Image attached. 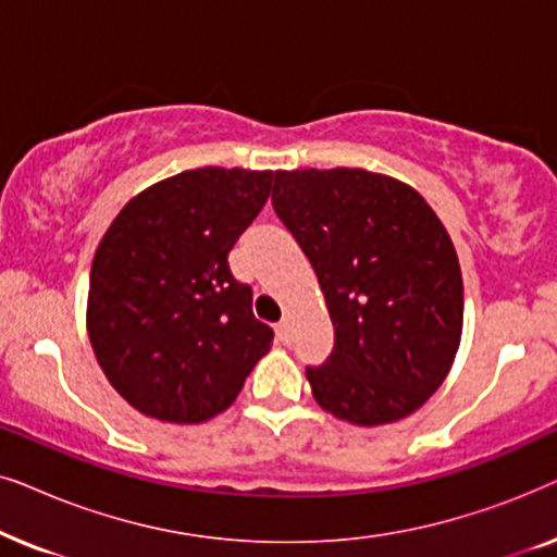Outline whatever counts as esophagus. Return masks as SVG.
<instances>
[{
    "label": "esophagus",
    "instance_id": "obj_1",
    "mask_svg": "<svg viewBox=\"0 0 557 557\" xmlns=\"http://www.w3.org/2000/svg\"><path fill=\"white\" fill-rule=\"evenodd\" d=\"M276 337L284 342V345H288V342H292L294 330H292V322H288V319H284V322L276 324Z\"/></svg>",
    "mask_w": 557,
    "mask_h": 557
}]
</instances>
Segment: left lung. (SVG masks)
I'll list each match as a JSON object with an SVG mask.
<instances>
[{
  "label": "left lung",
  "mask_w": 557,
  "mask_h": 557,
  "mask_svg": "<svg viewBox=\"0 0 557 557\" xmlns=\"http://www.w3.org/2000/svg\"><path fill=\"white\" fill-rule=\"evenodd\" d=\"M271 202L334 326L332 355L307 368L317 403L355 425L410 416L461 339V269L444 223L413 187L347 166L276 172Z\"/></svg>",
  "instance_id": "left-lung-1"
}]
</instances>
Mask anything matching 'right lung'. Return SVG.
Instances as JSON below:
<instances>
[{
  "mask_svg": "<svg viewBox=\"0 0 557 557\" xmlns=\"http://www.w3.org/2000/svg\"><path fill=\"white\" fill-rule=\"evenodd\" d=\"M273 172L202 166L136 195L90 265L88 337L116 393L166 423H202L238 398L273 330L227 253L263 210Z\"/></svg>",
  "mask_w": 557,
  "mask_h": 557,
  "instance_id": "obj_1",
  "label": "right lung"
}]
</instances>
